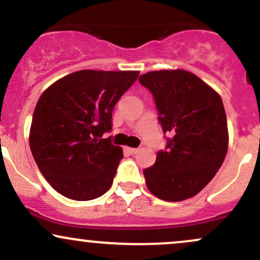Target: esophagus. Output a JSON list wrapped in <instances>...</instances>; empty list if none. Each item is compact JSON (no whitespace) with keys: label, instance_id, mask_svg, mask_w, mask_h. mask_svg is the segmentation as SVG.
Wrapping results in <instances>:
<instances>
[{"label":"esophagus","instance_id":"obj_1","mask_svg":"<svg viewBox=\"0 0 260 260\" xmlns=\"http://www.w3.org/2000/svg\"><path fill=\"white\" fill-rule=\"evenodd\" d=\"M126 150H127L128 153H129L131 155H134V154L138 153L139 149H136V148H126Z\"/></svg>","mask_w":260,"mask_h":260}]
</instances>
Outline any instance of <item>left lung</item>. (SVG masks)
I'll return each mask as SVG.
<instances>
[{
	"label": "left lung",
	"mask_w": 260,
	"mask_h": 260,
	"mask_svg": "<svg viewBox=\"0 0 260 260\" xmlns=\"http://www.w3.org/2000/svg\"><path fill=\"white\" fill-rule=\"evenodd\" d=\"M153 94L164 133H171L166 150L143 171L148 189L166 202L192 198L213 180L229 147L221 98L184 70H162L139 77Z\"/></svg>",
	"instance_id": "1"
}]
</instances>
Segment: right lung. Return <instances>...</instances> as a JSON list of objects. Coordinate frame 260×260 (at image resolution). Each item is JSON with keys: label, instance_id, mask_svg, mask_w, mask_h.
Returning <instances> with one entry per match:
<instances>
[{"label": "right lung", "instance_id": "right-lung-1", "mask_svg": "<svg viewBox=\"0 0 260 260\" xmlns=\"http://www.w3.org/2000/svg\"><path fill=\"white\" fill-rule=\"evenodd\" d=\"M138 76V71H77L41 94L29 145L45 180L59 194L91 201L112 186L123 153L103 136L111 131L116 103Z\"/></svg>", "mask_w": 260, "mask_h": 260}]
</instances>
